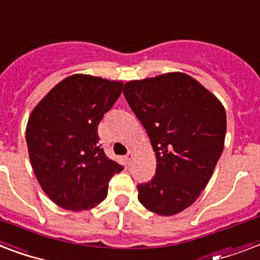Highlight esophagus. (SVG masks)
Here are the masks:
<instances>
[{"instance_id":"1","label":"esophagus","mask_w":260,"mask_h":260,"mask_svg":"<svg viewBox=\"0 0 260 260\" xmlns=\"http://www.w3.org/2000/svg\"><path fill=\"white\" fill-rule=\"evenodd\" d=\"M133 158H134V152H132V150H130V152H128L127 154H126V161H127L128 164H130V162L133 161Z\"/></svg>"}]
</instances>
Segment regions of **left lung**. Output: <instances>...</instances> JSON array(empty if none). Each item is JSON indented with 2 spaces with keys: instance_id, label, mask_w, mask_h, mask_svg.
<instances>
[{
  "instance_id": "1",
  "label": "left lung",
  "mask_w": 260,
  "mask_h": 260,
  "mask_svg": "<svg viewBox=\"0 0 260 260\" xmlns=\"http://www.w3.org/2000/svg\"><path fill=\"white\" fill-rule=\"evenodd\" d=\"M128 106L148 133L156 174L138 184V201L174 216L197 201L224 150V106L188 74L174 72L124 84Z\"/></svg>"
}]
</instances>
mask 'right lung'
Here are the masks:
<instances>
[{"mask_svg": "<svg viewBox=\"0 0 260 260\" xmlns=\"http://www.w3.org/2000/svg\"><path fill=\"white\" fill-rule=\"evenodd\" d=\"M123 82L73 74L58 82L32 110L25 130L32 170L59 207L89 210L107 197L122 166L99 144L98 126L122 93Z\"/></svg>", "mask_w": 260, "mask_h": 260, "instance_id": "1", "label": "right lung"}]
</instances>
